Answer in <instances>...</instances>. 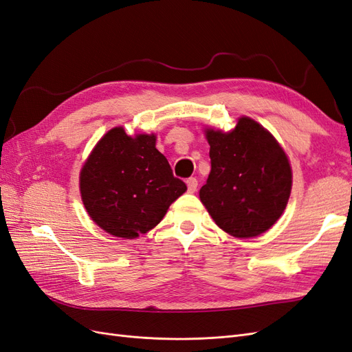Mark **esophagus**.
Returning a JSON list of instances; mask_svg holds the SVG:
<instances>
[{
  "label": "esophagus",
  "mask_w": 352,
  "mask_h": 352,
  "mask_svg": "<svg viewBox=\"0 0 352 352\" xmlns=\"http://www.w3.org/2000/svg\"><path fill=\"white\" fill-rule=\"evenodd\" d=\"M186 185H188V192L194 194L195 190H197V188H198V180L195 177H189L186 180Z\"/></svg>",
  "instance_id": "34e87169"
}]
</instances>
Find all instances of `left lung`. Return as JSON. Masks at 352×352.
<instances>
[{
	"mask_svg": "<svg viewBox=\"0 0 352 352\" xmlns=\"http://www.w3.org/2000/svg\"><path fill=\"white\" fill-rule=\"evenodd\" d=\"M211 172L199 198L216 225L236 238L269 230L287 204L289 162L274 138L250 117L235 131L208 129Z\"/></svg>",
	"mask_w": 352,
	"mask_h": 352,
	"instance_id": "1",
	"label": "left lung"
}]
</instances>
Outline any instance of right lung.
<instances>
[{
    "label": "right lung",
    "mask_w": 352,
    "mask_h": 352,
    "mask_svg": "<svg viewBox=\"0 0 352 352\" xmlns=\"http://www.w3.org/2000/svg\"><path fill=\"white\" fill-rule=\"evenodd\" d=\"M186 190L173 176L154 135L127 136L114 127L94 148L80 172V194L91 219L110 235L133 239L157 226Z\"/></svg>",
    "instance_id": "1"
}]
</instances>
